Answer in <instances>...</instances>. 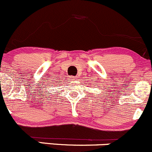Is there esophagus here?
<instances>
[{
	"label": "esophagus",
	"mask_w": 152,
	"mask_h": 152,
	"mask_svg": "<svg viewBox=\"0 0 152 152\" xmlns=\"http://www.w3.org/2000/svg\"><path fill=\"white\" fill-rule=\"evenodd\" d=\"M70 80H71V81H72V82H75V81L77 80V77H70Z\"/></svg>",
	"instance_id": "1"
}]
</instances>
